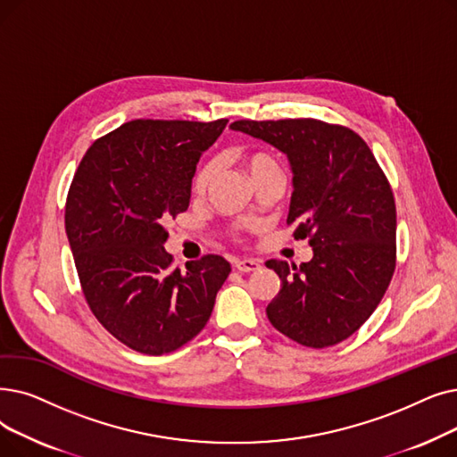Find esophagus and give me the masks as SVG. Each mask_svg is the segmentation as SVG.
Listing matches in <instances>:
<instances>
[{
  "instance_id": "obj_1",
  "label": "esophagus",
  "mask_w": 457,
  "mask_h": 457,
  "mask_svg": "<svg viewBox=\"0 0 457 457\" xmlns=\"http://www.w3.org/2000/svg\"><path fill=\"white\" fill-rule=\"evenodd\" d=\"M233 265L239 272H253L262 267V263L257 260H237Z\"/></svg>"
}]
</instances>
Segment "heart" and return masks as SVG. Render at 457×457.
Returning a JSON list of instances; mask_svg holds the SVG:
<instances>
[{
    "mask_svg": "<svg viewBox=\"0 0 457 457\" xmlns=\"http://www.w3.org/2000/svg\"><path fill=\"white\" fill-rule=\"evenodd\" d=\"M243 166H245L246 173L250 175V179H253V177L260 175L262 171H267V170L276 168V162L272 161L270 156H267V154H263V153H250V154H246V156L243 158ZM216 171H218V162H216V161L205 162L200 170H197V173H195L194 190H195L197 194H204V192L211 187Z\"/></svg>",
    "mask_w": 457,
    "mask_h": 457,
    "instance_id": "b5f03b06",
    "label": "heart"
}]
</instances>
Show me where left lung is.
Segmentation results:
<instances>
[{
  "label": "left lung",
  "instance_id": "obj_1",
  "mask_svg": "<svg viewBox=\"0 0 457 457\" xmlns=\"http://www.w3.org/2000/svg\"><path fill=\"white\" fill-rule=\"evenodd\" d=\"M287 156L293 194L287 224L313 257L265 265L282 280L267 306L274 328L306 347L340 344L359 330L392 280L395 205L390 185L359 134L315 119L235 121Z\"/></svg>",
  "mask_w": 457,
  "mask_h": 457
}]
</instances>
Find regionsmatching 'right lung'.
<instances>
[{
  "label": "right lung",
  "mask_w": 457,
  "mask_h": 457,
  "mask_svg": "<svg viewBox=\"0 0 457 457\" xmlns=\"http://www.w3.org/2000/svg\"><path fill=\"white\" fill-rule=\"evenodd\" d=\"M226 125L137 119L96 140L74 173L65 229L86 301L134 351L190 342L231 272L220 255L173 269L164 250V226L188 209L195 164Z\"/></svg>",
  "instance_id": "1"
}]
</instances>
